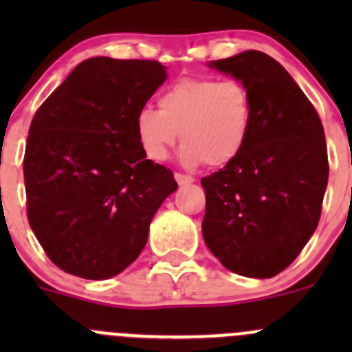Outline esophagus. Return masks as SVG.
I'll list each match as a JSON object with an SVG mask.
<instances>
[{
	"mask_svg": "<svg viewBox=\"0 0 352 352\" xmlns=\"http://www.w3.org/2000/svg\"><path fill=\"white\" fill-rule=\"evenodd\" d=\"M175 180L179 186H189V184H192L196 179L190 175H184V173H175Z\"/></svg>",
	"mask_w": 352,
	"mask_h": 352,
	"instance_id": "34e87169",
	"label": "esophagus"
}]
</instances>
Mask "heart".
Here are the masks:
<instances>
[{"mask_svg": "<svg viewBox=\"0 0 352 352\" xmlns=\"http://www.w3.org/2000/svg\"><path fill=\"white\" fill-rule=\"evenodd\" d=\"M160 110L143 107L136 113V133L151 160L166 158L177 138L179 158L186 166L232 163L247 144L252 126V100L239 81L182 78L158 100Z\"/></svg>", "mask_w": 352, "mask_h": 352, "instance_id": "heart-1", "label": "heart"}]
</instances>
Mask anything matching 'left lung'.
I'll list each match as a JSON object with an SVG mask.
<instances>
[{"label": "left lung", "instance_id": "obj_1", "mask_svg": "<svg viewBox=\"0 0 352 352\" xmlns=\"http://www.w3.org/2000/svg\"><path fill=\"white\" fill-rule=\"evenodd\" d=\"M209 67L248 90L252 126L239 158L201 180L202 236L228 271L274 278L317 230L329 180L317 110L271 56L245 51Z\"/></svg>", "mask_w": 352, "mask_h": 352}]
</instances>
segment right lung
<instances>
[{
    "label": "right lung",
    "instance_id": "1",
    "mask_svg": "<svg viewBox=\"0 0 352 352\" xmlns=\"http://www.w3.org/2000/svg\"><path fill=\"white\" fill-rule=\"evenodd\" d=\"M165 80L158 61L90 58L34 116L23 160L28 223L67 274H120L177 190L173 173L146 160L134 124Z\"/></svg>",
    "mask_w": 352,
    "mask_h": 352
}]
</instances>
